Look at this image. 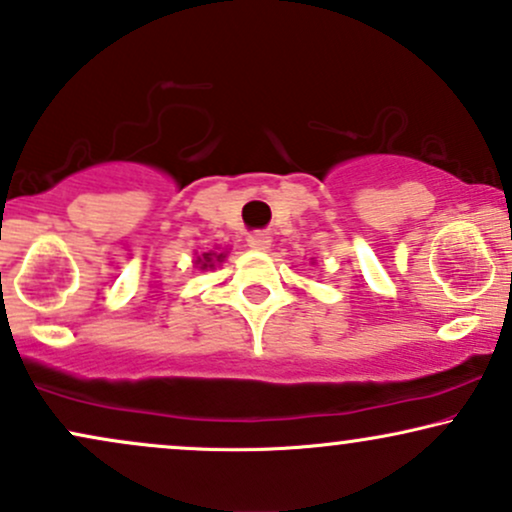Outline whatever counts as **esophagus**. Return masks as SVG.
Segmentation results:
<instances>
[{
	"mask_svg": "<svg viewBox=\"0 0 512 512\" xmlns=\"http://www.w3.org/2000/svg\"><path fill=\"white\" fill-rule=\"evenodd\" d=\"M270 242H273V239H270L268 232H263V230L251 232V235L246 237V244H249L254 251H268Z\"/></svg>",
	"mask_w": 512,
	"mask_h": 512,
	"instance_id": "1",
	"label": "esophagus"
}]
</instances>
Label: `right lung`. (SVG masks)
Returning a JSON list of instances; mask_svg holds the SVG:
<instances>
[{
	"mask_svg": "<svg viewBox=\"0 0 512 512\" xmlns=\"http://www.w3.org/2000/svg\"><path fill=\"white\" fill-rule=\"evenodd\" d=\"M220 258H223V254H218V256H213V254H204V258H199L201 270H204V268H213V261H220Z\"/></svg>",
	"mask_w": 512,
	"mask_h": 512,
	"instance_id": "1",
	"label": "right lung"
}]
</instances>
